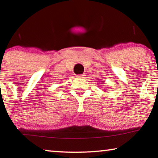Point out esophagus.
<instances>
[{
    "instance_id": "esophagus-1",
    "label": "esophagus",
    "mask_w": 158,
    "mask_h": 158,
    "mask_svg": "<svg viewBox=\"0 0 158 158\" xmlns=\"http://www.w3.org/2000/svg\"><path fill=\"white\" fill-rule=\"evenodd\" d=\"M84 77V74H79V75H77V77H79V78H83Z\"/></svg>"
}]
</instances>
